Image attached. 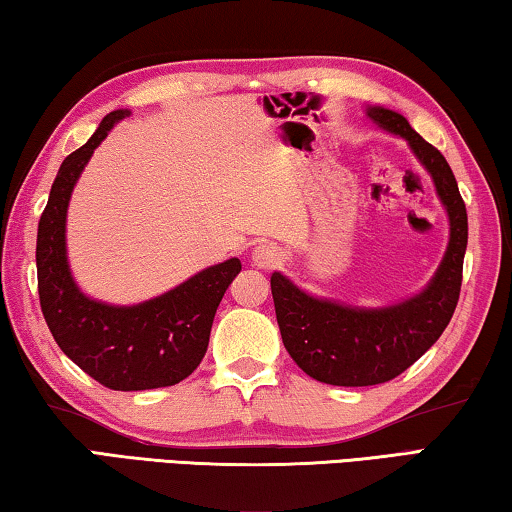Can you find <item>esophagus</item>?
Segmentation results:
<instances>
[{"label":"esophagus","instance_id":"1","mask_svg":"<svg viewBox=\"0 0 512 512\" xmlns=\"http://www.w3.org/2000/svg\"><path fill=\"white\" fill-rule=\"evenodd\" d=\"M251 261H254L256 267H261V270H272V267L283 261V254L279 247L272 245V242H263V245H258L251 251Z\"/></svg>","mask_w":512,"mask_h":512}]
</instances>
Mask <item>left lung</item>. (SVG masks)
<instances>
[{
  "label": "left lung",
  "instance_id": "obj_1",
  "mask_svg": "<svg viewBox=\"0 0 512 512\" xmlns=\"http://www.w3.org/2000/svg\"><path fill=\"white\" fill-rule=\"evenodd\" d=\"M365 115L376 129L406 140L431 174L435 195L447 211L449 242L438 270L417 295L379 308L315 297L286 274L270 276L276 322L292 360L315 381L345 388L395 379L435 345L456 311L467 249L465 201L445 156L401 113L365 106Z\"/></svg>",
  "mask_w": 512,
  "mask_h": 512
}]
</instances>
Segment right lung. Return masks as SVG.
<instances>
[{
  "mask_svg": "<svg viewBox=\"0 0 512 512\" xmlns=\"http://www.w3.org/2000/svg\"><path fill=\"white\" fill-rule=\"evenodd\" d=\"M129 115V108L108 113L58 167L36 242L40 308L58 347L92 379L122 392L167 388L197 370L217 306L242 270L240 258H229L131 306L92 299L79 288L67 261V206L90 156Z\"/></svg>",
  "mask_w": 512,
  "mask_h": 512,
  "instance_id": "obj_1",
  "label": "right lung"
}]
</instances>
